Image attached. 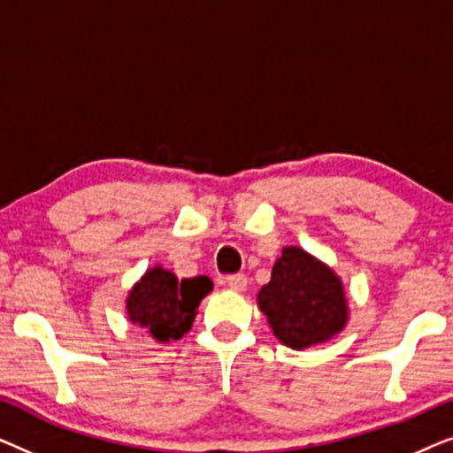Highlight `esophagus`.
<instances>
[{
    "mask_svg": "<svg viewBox=\"0 0 453 453\" xmlns=\"http://www.w3.org/2000/svg\"><path fill=\"white\" fill-rule=\"evenodd\" d=\"M225 284L231 290H234V293H243L247 288V278L243 274H233L225 278Z\"/></svg>",
    "mask_w": 453,
    "mask_h": 453,
    "instance_id": "34e87169",
    "label": "esophagus"
}]
</instances>
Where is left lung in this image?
Instances as JSON below:
<instances>
[{
	"label": "left lung",
	"mask_w": 453,
	"mask_h": 453,
	"mask_svg": "<svg viewBox=\"0 0 453 453\" xmlns=\"http://www.w3.org/2000/svg\"><path fill=\"white\" fill-rule=\"evenodd\" d=\"M257 305L274 336L295 350L326 342L349 319L344 287L332 268L301 247H284Z\"/></svg>",
	"instance_id": "left-lung-1"
}]
</instances>
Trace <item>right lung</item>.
Returning <instances> with one entry per match:
<instances>
[{"label":"right lung","instance_id":"add662e5","mask_svg":"<svg viewBox=\"0 0 453 453\" xmlns=\"http://www.w3.org/2000/svg\"><path fill=\"white\" fill-rule=\"evenodd\" d=\"M212 290L208 276L179 278L163 265H154L134 284L127 295V318L144 327L158 342L179 340L191 330L196 309Z\"/></svg>","mask_w":453,"mask_h":453}]
</instances>
